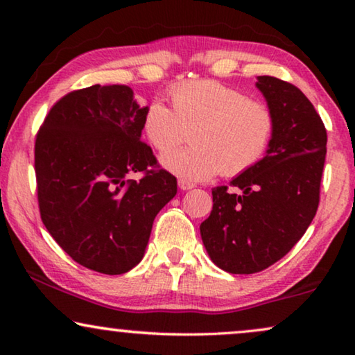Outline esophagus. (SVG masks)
Returning <instances> with one entry per match:
<instances>
[{"label":"esophagus","mask_w":355,"mask_h":355,"mask_svg":"<svg viewBox=\"0 0 355 355\" xmlns=\"http://www.w3.org/2000/svg\"><path fill=\"white\" fill-rule=\"evenodd\" d=\"M194 186H196L194 183L186 182V180H178V188L183 189V191H189V189L194 188Z\"/></svg>","instance_id":"34e87169"}]
</instances>
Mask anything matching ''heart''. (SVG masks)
<instances>
[{
	"label": "heart",
	"mask_w": 355,
	"mask_h": 355,
	"mask_svg": "<svg viewBox=\"0 0 355 355\" xmlns=\"http://www.w3.org/2000/svg\"><path fill=\"white\" fill-rule=\"evenodd\" d=\"M172 106L155 98L142 116L144 135L159 153L170 152L193 127L192 146L161 158L167 171L186 182H202L220 172L235 177L249 171L271 146L275 120L269 107L214 80L175 84Z\"/></svg>",
	"instance_id": "heart-1"
}]
</instances>
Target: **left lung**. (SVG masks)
<instances>
[{
	"label": "left lung",
	"mask_w": 355,
	"mask_h": 355,
	"mask_svg": "<svg viewBox=\"0 0 355 355\" xmlns=\"http://www.w3.org/2000/svg\"><path fill=\"white\" fill-rule=\"evenodd\" d=\"M275 128L266 155L218 186L200 235L216 266L230 274L260 272L293 249L313 220L326 161L327 133L310 100L293 84L258 76Z\"/></svg>",
	"instance_id": "left-lung-1"
}]
</instances>
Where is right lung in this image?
<instances>
[{"label": "right lung", "instance_id": "right-lung-1", "mask_svg": "<svg viewBox=\"0 0 355 355\" xmlns=\"http://www.w3.org/2000/svg\"><path fill=\"white\" fill-rule=\"evenodd\" d=\"M144 111L131 87L94 84L64 95L35 137L42 222L65 254L101 274L142 260L156 214L177 194V178L141 141ZM137 171L141 180L128 178Z\"/></svg>", "mask_w": 355, "mask_h": 355}]
</instances>
